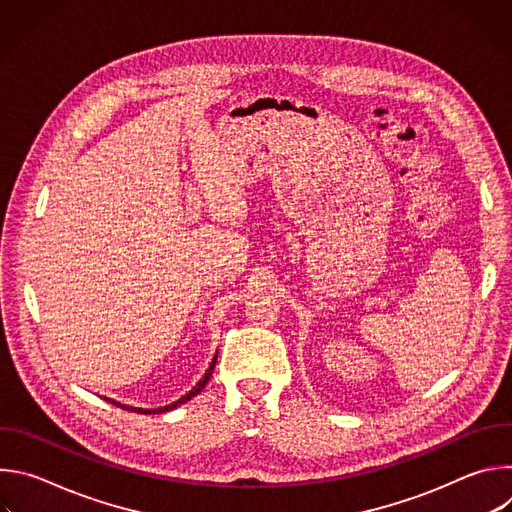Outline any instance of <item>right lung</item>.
<instances>
[{
    "instance_id": "add662e5",
    "label": "right lung",
    "mask_w": 512,
    "mask_h": 512,
    "mask_svg": "<svg viewBox=\"0 0 512 512\" xmlns=\"http://www.w3.org/2000/svg\"><path fill=\"white\" fill-rule=\"evenodd\" d=\"M218 354V352H216ZM216 354H214V358H212V362H210V367H208V371L204 373V377L196 383V387H192L184 397H180L178 401H174V403H170V405H166V407H158V409H141V407H129V405H123V403H119V401H115V399H109V397H105V401H109L111 405H117V407H121V409H127V411H135V413H143V415H150V413H166V411H172V409H176L178 405H182V403H186V401H190L192 397H196L204 387H206V383L210 381V377H212V371H214V364H216Z\"/></svg>"
}]
</instances>
